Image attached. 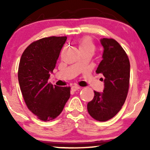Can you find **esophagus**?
Returning <instances> with one entry per match:
<instances>
[{"instance_id":"esophagus-1","label":"esophagus","mask_w":150,"mask_h":150,"mask_svg":"<svg viewBox=\"0 0 150 150\" xmlns=\"http://www.w3.org/2000/svg\"><path fill=\"white\" fill-rule=\"evenodd\" d=\"M80 87H79L78 85H74V86H73V87H71V89L73 91H74V92H75V91H77V90H78L79 89H80Z\"/></svg>"}]
</instances>
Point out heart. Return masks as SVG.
Wrapping results in <instances>:
<instances>
[{
  "instance_id": "b5f03b06",
  "label": "heart",
  "mask_w": 150,
  "mask_h": 150,
  "mask_svg": "<svg viewBox=\"0 0 150 150\" xmlns=\"http://www.w3.org/2000/svg\"><path fill=\"white\" fill-rule=\"evenodd\" d=\"M79 49H80V51H87V50L94 51V46L90 38H82L79 42Z\"/></svg>"
}]
</instances>
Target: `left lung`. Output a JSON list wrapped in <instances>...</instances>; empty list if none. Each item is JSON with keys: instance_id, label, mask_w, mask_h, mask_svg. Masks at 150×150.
I'll use <instances>...</instances> for the list:
<instances>
[{"instance_id": "left-lung-1", "label": "left lung", "mask_w": 150, "mask_h": 150, "mask_svg": "<svg viewBox=\"0 0 150 150\" xmlns=\"http://www.w3.org/2000/svg\"><path fill=\"white\" fill-rule=\"evenodd\" d=\"M100 42L104 47L103 60L96 73L104 75V89L103 93L94 91L87 111L94 119L103 122L116 116L124 104L130 84V61L115 39L103 38Z\"/></svg>"}]
</instances>
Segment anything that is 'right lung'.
Here are the masks:
<instances>
[{
	"mask_svg": "<svg viewBox=\"0 0 150 150\" xmlns=\"http://www.w3.org/2000/svg\"><path fill=\"white\" fill-rule=\"evenodd\" d=\"M66 39L42 38L27 46L20 58L18 75L24 100L31 112L43 121L59 116L70 98V87L53 86L48 82Z\"/></svg>",
	"mask_w": 150,
	"mask_h": 150,
	"instance_id": "add662e5",
	"label": "right lung"
}]
</instances>
